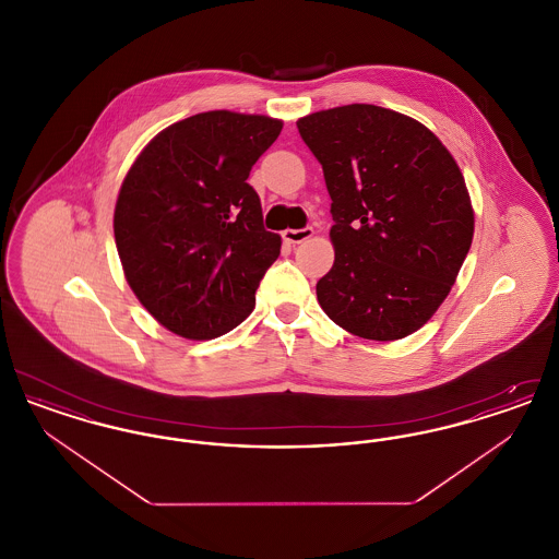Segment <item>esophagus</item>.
Listing matches in <instances>:
<instances>
[{
  "label": "esophagus",
  "instance_id": "1",
  "mask_svg": "<svg viewBox=\"0 0 559 559\" xmlns=\"http://www.w3.org/2000/svg\"><path fill=\"white\" fill-rule=\"evenodd\" d=\"M312 235H314V230H312L310 226H306V228H297V230L287 228V230L283 233V240H285V242H289V245H297V242H304V240L310 239Z\"/></svg>",
  "mask_w": 559,
  "mask_h": 559
}]
</instances>
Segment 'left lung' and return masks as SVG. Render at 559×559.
<instances>
[{
	"label": "left lung",
	"mask_w": 559,
	"mask_h": 559,
	"mask_svg": "<svg viewBox=\"0 0 559 559\" xmlns=\"http://www.w3.org/2000/svg\"><path fill=\"white\" fill-rule=\"evenodd\" d=\"M331 197L333 267L317 283L347 333L394 342L424 326L463 266L474 212L459 165L419 121L347 105L297 121Z\"/></svg>",
	"instance_id": "obj_1"
}]
</instances>
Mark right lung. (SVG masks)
<instances>
[{
  "instance_id": "obj_1",
  "label": "right lung",
  "mask_w": 559,
  "mask_h": 559,
  "mask_svg": "<svg viewBox=\"0 0 559 559\" xmlns=\"http://www.w3.org/2000/svg\"><path fill=\"white\" fill-rule=\"evenodd\" d=\"M283 123L210 110L163 130L128 171L115 242L140 304L187 340H213L247 319L281 253L264 228L251 167Z\"/></svg>"
}]
</instances>
